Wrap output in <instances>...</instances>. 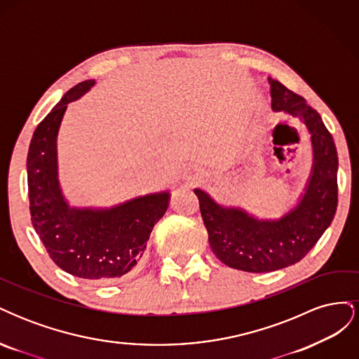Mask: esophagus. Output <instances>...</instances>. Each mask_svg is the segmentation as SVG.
I'll list each match as a JSON object with an SVG mask.
<instances>
[{
	"mask_svg": "<svg viewBox=\"0 0 359 359\" xmlns=\"http://www.w3.org/2000/svg\"><path fill=\"white\" fill-rule=\"evenodd\" d=\"M198 177V173H194V170H193V173H189L187 175V178H196Z\"/></svg>",
	"mask_w": 359,
	"mask_h": 359,
	"instance_id": "esophagus-1",
	"label": "esophagus"
}]
</instances>
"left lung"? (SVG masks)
<instances>
[{
  "mask_svg": "<svg viewBox=\"0 0 359 359\" xmlns=\"http://www.w3.org/2000/svg\"><path fill=\"white\" fill-rule=\"evenodd\" d=\"M268 83L273 111L298 118L310 133L313 165L298 202L278 219H259L194 189L212 253L224 265L247 273H269L297 264L328 229L337 210L339 157L331 133L301 95L273 78Z\"/></svg>",
  "mask_w": 359,
  "mask_h": 359,
  "instance_id": "left-lung-1",
  "label": "left lung"
}]
</instances>
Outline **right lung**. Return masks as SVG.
Here are the masks:
<instances>
[{
    "label": "right lung",
    "mask_w": 359,
    "mask_h": 359,
    "mask_svg": "<svg viewBox=\"0 0 359 359\" xmlns=\"http://www.w3.org/2000/svg\"><path fill=\"white\" fill-rule=\"evenodd\" d=\"M94 85V79L74 85L37 126L27 157L28 198L32 226L53 262L74 277L107 283L137 265L170 193H148L112 206L69 202L60 182L58 132L67 104Z\"/></svg>",
    "instance_id": "1"
}]
</instances>
